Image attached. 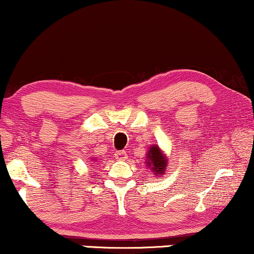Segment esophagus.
I'll return each instance as SVG.
<instances>
[{
  "label": "esophagus",
  "mask_w": 254,
  "mask_h": 254,
  "mask_svg": "<svg viewBox=\"0 0 254 254\" xmlns=\"http://www.w3.org/2000/svg\"><path fill=\"white\" fill-rule=\"evenodd\" d=\"M116 158L119 159V161H125L127 158V152L124 150H119L116 152Z\"/></svg>",
  "instance_id": "34e87169"
}]
</instances>
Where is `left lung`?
<instances>
[{
  "mask_svg": "<svg viewBox=\"0 0 254 254\" xmlns=\"http://www.w3.org/2000/svg\"><path fill=\"white\" fill-rule=\"evenodd\" d=\"M145 164L154 172L151 175L161 176L165 172L166 168H168V159H166L158 145H151L147 154V162H145Z\"/></svg>",
  "mask_w": 254,
  "mask_h": 254,
  "instance_id": "left-lung-1",
  "label": "left lung"
}]
</instances>
